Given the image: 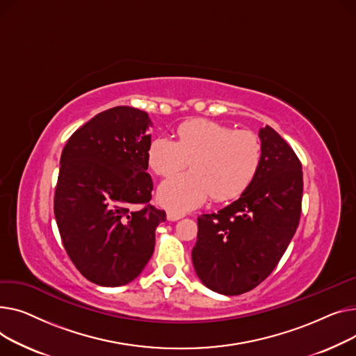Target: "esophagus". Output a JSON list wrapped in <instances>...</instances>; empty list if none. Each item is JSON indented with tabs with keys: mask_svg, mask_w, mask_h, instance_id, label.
I'll return each mask as SVG.
<instances>
[{
	"mask_svg": "<svg viewBox=\"0 0 356 356\" xmlns=\"http://www.w3.org/2000/svg\"><path fill=\"white\" fill-rule=\"evenodd\" d=\"M184 214L182 213H178V211H166V218H168L170 221H177L179 218H182Z\"/></svg>",
	"mask_w": 356,
	"mask_h": 356,
	"instance_id": "obj_1",
	"label": "esophagus"
}]
</instances>
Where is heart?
<instances>
[{"mask_svg":"<svg viewBox=\"0 0 356 356\" xmlns=\"http://www.w3.org/2000/svg\"><path fill=\"white\" fill-rule=\"evenodd\" d=\"M177 142L171 138H155L148 149L149 168L168 178L158 200L174 211H188L201 205L208 197L228 201L240 197L253 182L263 156L260 138L248 129H232L210 119H193L181 123Z\"/></svg>","mask_w":356,"mask_h":356,"instance_id":"b5f03b06","label":"heart"}]
</instances>
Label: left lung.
<instances>
[{
	"label": "left lung",
	"instance_id": "8db88e82",
	"mask_svg": "<svg viewBox=\"0 0 356 356\" xmlns=\"http://www.w3.org/2000/svg\"><path fill=\"white\" fill-rule=\"evenodd\" d=\"M259 136L263 156L253 182L237 201L198 217L195 273L225 296L245 293L275 270L300 220L302 163L273 128Z\"/></svg>",
	"mask_w": 356,
	"mask_h": 356
}]
</instances>
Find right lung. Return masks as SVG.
<instances>
[{
    "instance_id": "1",
    "label": "right lung",
    "mask_w": 356,
    "mask_h": 356,
    "mask_svg": "<svg viewBox=\"0 0 356 356\" xmlns=\"http://www.w3.org/2000/svg\"><path fill=\"white\" fill-rule=\"evenodd\" d=\"M151 124L146 112L116 106L79 128L61 152L54 217L70 260L95 284L116 287L136 279L166 220L148 204Z\"/></svg>"
}]
</instances>
